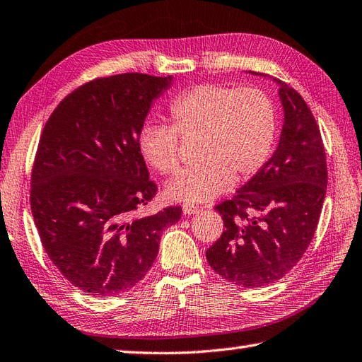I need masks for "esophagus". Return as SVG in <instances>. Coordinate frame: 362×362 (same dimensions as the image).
<instances>
[{
  "label": "esophagus",
  "mask_w": 362,
  "mask_h": 362,
  "mask_svg": "<svg viewBox=\"0 0 362 362\" xmlns=\"http://www.w3.org/2000/svg\"><path fill=\"white\" fill-rule=\"evenodd\" d=\"M199 211V207L195 204H184L182 206V214L184 215H195Z\"/></svg>",
  "instance_id": "esophagus-1"
}]
</instances>
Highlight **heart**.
Returning <instances> with one entry per match:
<instances>
[{
    "instance_id": "b5f03b06",
    "label": "heart",
    "mask_w": 362,
    "mask_h": 362,
    "mask_svg": "<svg viewBox=\"0 0 362 362\" xmlns=\"http://www.w3.org/2000/svg\"><path fill=\"white\" fill-rule=\"evenodd\" d=\"M172 126L147 122L138 136L144 160L164 176L180 170L184 141H199L197 169L181 172L165 187V197L206 202L252 180L272 155L278 118L275 103L259 87L199 84L169 105Z\"/></svg>"
}]
</instances>
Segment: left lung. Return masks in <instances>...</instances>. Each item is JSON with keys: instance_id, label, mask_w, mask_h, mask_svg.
<instances>
[{"instance_id": "left-lung-1", "label": "left lung", "mask_w": 362, "mask_h": 362, "mask_svg": "<svg viewBox=\"0 0 362 362\" xmlns=\"http://www.w3.org/2000/svg\"><path fill=\"white\" fill-rule=\"evenodd\" d=\"M284 126L275 153L232 199L215 210L224 232L206 252L210 267L247 288L275 283L303 258L318 227L327 163L312 110L279 81Z\"/></svg>"}]
</instances>
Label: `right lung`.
Instances as JSON below:
<instances>
[{
	"mask_svg": "<svg viewBox=\"0 0 362 362\" xmlns=\"http://www.w3.org/2000/svg\"><path fill=\"white\" fill-rule=\"evenodd\" d=\"M172 76L95 78L52 112L38 143L30 207L44 250L67 281L93 296L136 286L181 206L138 216L158 192L138 136Z\"/></svg>",
	"mask_w": 362,
	"mask_h": 362,
	"instance_id": "right-lung-1",
	"label": "right lung"
}]
</instances>
